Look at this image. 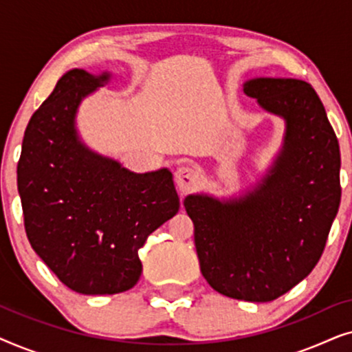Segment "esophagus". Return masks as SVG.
Returning a JSON list of instances; mask_svg holds the SVG:
<instances>
[{
	"mask_svg": "<svg viewBox=\"0 0 352 352\" xmlns=\"http://www.w3.org/2000/svg\"><path fill=\"white\" fill-rule=\"evenodd\" d=\"M176 184L179 187L181 195L194 189L197 182H199V173H197L192 166H179L175 173Z\"/></svg>",
	"mask_w": 352,
	"mask_h": 352,
	"instance_id": "esophagus-1",
	"label": "esophagus"
}]
</instances>
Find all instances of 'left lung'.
<instances>
[{
	"label": "left lung",
	"mask_w": 352,
	"mask_h": 352,
	"mask_svg": "<svg viewBox=\"0 0 352 352\" xmlns=\"http://www.w3.org/2000/svg\"><path fill=\"white\" fill-rule=\"evenodd\" d=\"M243 93L285 122L282 147L245 194H190L200 271L221 295L267 302L311 274L340 208V146L324 104L296 78H253Z\"/></svg>",
	"instance_id": "obj_1"
}]
</instances>
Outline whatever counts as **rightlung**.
<instances>
[{
  "label": "right lung",
  "mask_w": 352,
  "mask_h": 352,
  "mask_svg": "<svg viewBox=\"0 0 352 352\" xmlns=\"http://www.w3.org/2000/svg\"><path fill=\"white\" fill-rule=\"evenodd\" d=\"M109 81V72L62 75L27 124L17 165L28 242L81 295H113L136 285L139 248L179 210L168 168L133 173L80 139L75 118L81 100Z\"/></svg>",
  "instance_id": "obj_1"
}]
</instances>
